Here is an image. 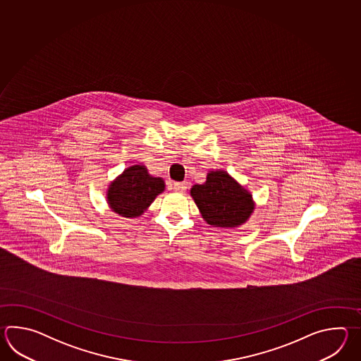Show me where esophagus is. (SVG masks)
<instances>
[{
	"label": "esophagus",
	"mask_w": 361,
	"mask_h": 361,
	"mask_svg": "<svg viewBox=\"0 0 361 361\" xmlns=\"http://www.w3.org/2000/svg\"><path fill=\"white\" fill-rule=\"evenodd\" d=\"M187 188H188L187 182H176V183L173 184V190L176 192L184 193V192L187 191Z\"/></svg>",
	"instance_id": "obj_1"
}]
</instances>
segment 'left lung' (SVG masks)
<instances>
[{
	"instance_id": "left-lung-1",
	"label": "left lung",
	"mask_w": 361,
	"mask_h": 361,
	"mask_svg": "<svg viewBox=\"0 0 361 361\" xmlns=\"http://www.w3.org/2000/svg\"><path fill=\"white\" fill-rule=\"evenodd\" d=\"M191 196L202 218L213 227H238L254 210L252 195L223 170L209 171L205 183L192 185Z\"/></svg>"
}]
</instances>
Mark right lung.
Here are the masks:
<instances>
[{"label":"right lung","instance_id":"1","mask_svg":"<svg viewBox=\"0 0 361 361\" xmlns=\"http://www.w3.org/2000/svg\"><path fill=\"white\" fill-rule=\"evenodd\" d=\"M164 190L165 182L162 178L148 174L145 165H133L109 184L108 205L121 216L137 218L146 212Z\"/></svg>","mask_w":361,"mask_h":361}]
</instances>
